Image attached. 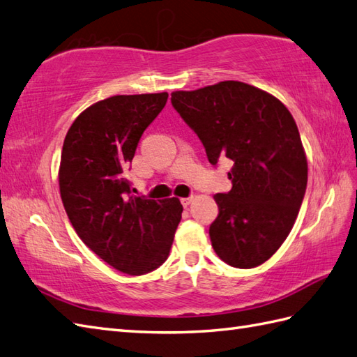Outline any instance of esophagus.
Returning <instances> with one entry per match:
<instances>
[{"mask_svg": "<svg viewBox=\"0 0 357 357\" xmlns=\"http://www.w3.org/2000/svg\"><path fill=\"white\" fill-rule=\"evenodd\" d=\"M192 201H193V196H190V197H182V199H181V204L184 205V206H188L190 204H192Z\"/></svg>", "mask_w": 357, "mask_h": 357, "instance_id": "34e87169", "label": "esophagus"}]
</instances>
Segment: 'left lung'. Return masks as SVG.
<instances>
[{
    "mask_svg": "<svg viewBox=\"0 0 357 357\" xmlns=\"http://www.w3.org/2000/svg\"><path fill=\"white\" fill-rule=\"evenodd\" d=\"M172 105L213 165L219 158L234 162L233 188L214 195L213 250L229 266H259L291 233L307 187V158L292 114L277 97L237 80L175 91Z\"/></svg>",
    "mask_w": 357,
    "mask_h": 357,
    "instance_id": "left-lung-1",
    "label": "left lung"
}]
</instances>
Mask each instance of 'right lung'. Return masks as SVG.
Returning <instances> with one entry per match:
<instances>
[{"label":"right lung","instance_id":"right-lung-1","mask_svg":"<svg viewBox=\"0 0 357 357\" xmlns=\"http://www.w3.org/2000/svg\"><path fill=\"white\" fill-rule=\"evenodd\" d=\"M167 93L114 96L91 105L63 141L59 188L73 228L91 251L129 275L167 260L182 205L130 195L126 170Z\"/></svg>","mask_w":357,"mask_h":357}]
</instances>
